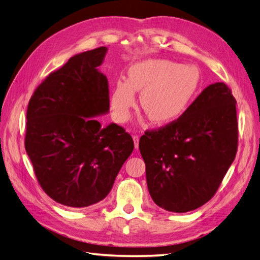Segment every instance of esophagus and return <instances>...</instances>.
I'll return each instance as SVG.
<instances>
[{
    "label": "esophagus",
    "instance_id": "esophagus-1",
    "mask_svg": "<svg viewBox=\"0 0 260 260\" xmlns=\"http://www.w3.org/2000/svg\"><path fill=\"white\" fill-rule=\"evenodd\" d=\"M133 140H134V145H135V149L139 147V141H140V136L139 135H133Z\"/></svg>",
    "mask_w": 260,
    "mask_h": 260
}]
</instances>
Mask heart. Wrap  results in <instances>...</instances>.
<instances>
[{
	"label": "heart",
	"mask_w": 260,
	"mask_h": 260,
	"mask_svg": "<svg viewBox=\"0 0 260 260\" xmlns=\"http://www.w3.org/2000/svg\"><path fill=\"white\" fill-rule=\"evenodd\" d=\"M201 83L195 66L168 59H144L132 65L128 81L118 80L110 95V108L117 121H125L135 105V91H142L141 107L153 124L175 121L185 113Z\"/></svg>",
	"instance_id": "b5f03b06"
}]
</instances>
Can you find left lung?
I'll return each mask as SVG.
<instances>
[{"instance_id":"left-lung-1","label":"left lung","mask_w":260,"mask_h":260,"mask_svg":"<svg viewBox=\"0 0 260 260\" xmlns=\"http://www.w3.org/2000/svg\"><path fill=\"white\" fill-rule=\"evenodd\" d=\"M236 104L226 84H211L176 121L141 137L147 188L157 206L186 213L214 196L237 153Z\"/></svg>"}]
</instances>
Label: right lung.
Instances as JSON below:
<instances>
[{
  "label": "right lung",
  "mask_w": 260,
  "mask_h": 260,
  "mask_svg": "<svg viewBox=\"0 0 260 260\" xmlns=\"http://www.w3.org/2000/svg\"><path fill=\"white\" fill-rule=\"evenodd\" d=\"M107 47L72 56L34 92L24 146L38 182L55 202L86 207L109 194L134 150L123 127H103L109 113L108 80L100 72Z\"/></svg>",
  "instance_id": "obj_1"
}]
</instances>
